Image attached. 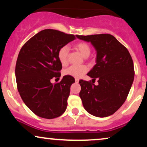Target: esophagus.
Wrapping results in <instances>:
<instances>
[{
	"instance_id": "34e87169",
	"label": "esophagus",
	"mask_w": 147,
	"mask_h": 147,
	"mask_svg": "<svg viewBox=\"0 0 147 147\" xmlns=\"http://www.w3.org/2000/svg\"><path fill=\"white\" fill-rule=\"evenodd\" d=\"M79 79H77V78H76L75 79V82H76V83H78V82H79Z\"/></svg>"
}]
</instances>
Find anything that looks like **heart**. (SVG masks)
Wrapping results in <instances>:
<instances>
[{
  "mask_svg": "<svg viewBox=\"0 0 147 147\" xmlns=\"http://www.w3.org/2000/svg\"><path fill=\"white\" fill-rule=\"evenodd\" d=\"M75 48L80 52L83 57H88L90 55L91 49L90 45L86 42H78L75 45ZM59 61L61 65H65L68 63L69 56V48L67 45L62 46L58 51ZM88 67L86 65H71L68 68L64 70L63 73L65 75L71 76L75 78H79L88 71Z\"/></svg>",
  "mask_w": 147,
  "mask_h": 147,
  "instance_id": "heart-1",
  "label": "heart"
}]
</instances>
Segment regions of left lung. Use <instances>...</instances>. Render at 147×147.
<instances>
[{
	"label": "left lung",
	"instance_id": "obj_1",
	"mask_svg": "<svg viewBox=\"0 0 147 147\" xmlns=\"http://www.w3.org/2000/svg\"><path fill=\"white\" fill-rule=\"evenodd\" d=\"M77 37L90 42L97 52L96 64L87 74L92 78V83L82 79L79 82V97L84 109L96 117L110 116L125 102L134 80L131 55L115 37L109 34ZM96 78L98 80L97 86L93 84Z\"/></svg>",
	"mask_w": 147,
	"mask_h": 147
}]
</instances>
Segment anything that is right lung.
Returning <instances> with one entry per match:
<instances>
[{
    "label": "right lung",
    "mask_w": 147,
    "mask_h": 147,
    "mask_svg": "<svg viewBox=\"0 0 147 147\" xmlns=\"http://www.w3.org/2000/svg\"><path fill=\"white\" fill-rule=\"evenodd\" d=\"M77 36L52 29L42 30L20 50L15 68L18 92L25 105L39 117L53 119L66 110L75 79L65 75L55 84L50 80L61 76L59 50Z\"/></svg>",
    "instance_id": "obj_1"
}]
</instances>
